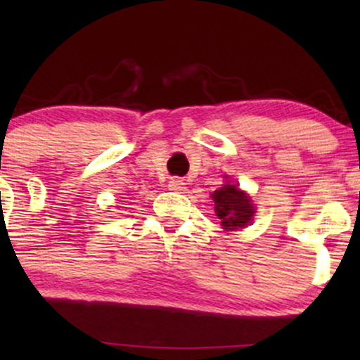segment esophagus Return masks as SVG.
<instances>
[{"instance_id":"1","label":"esophagus","mask_w":360,"mask_h":360,"mask_svg":"<svg viewBox=\"0 0 360 360\" xmlns=\"http://www.w3.org/2000/svg\"><path fill=\"white\" fill-rule=\"evenodd\" d=\"M185 188H186L185 181L179 179V176H174V179H170V181H169V190L170 191H176V193H180V191H184Z\"/></svg>"}]
</instances>
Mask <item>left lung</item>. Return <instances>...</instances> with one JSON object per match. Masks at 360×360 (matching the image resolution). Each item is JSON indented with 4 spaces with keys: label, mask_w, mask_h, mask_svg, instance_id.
Segmentation results:
<instances>
[{
    "label": "left lung",
    "mask_w": 360,
    "mask_h": 360,
    "mask_svg": "<svg viewBox=\"0 0 360 360\" xmlns=\"http://www.w3.org/2000/svg\"><path fill=\"white\" fill-rule=\"evenodd\" d=\"M211 198L214 201L216 216L221 219V226H224V229L244 228L245 224H249L254 214V206L250 205L248 196L234 185H224L214 190Z\"/></svg>",
    "instance_id": "obj_1"
}]
</instances>
